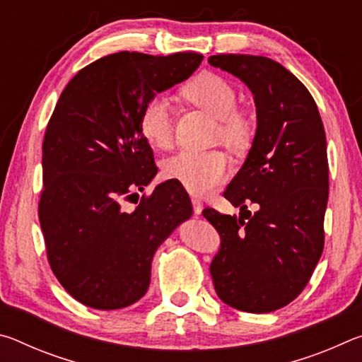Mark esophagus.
Segmentation results:
<instances>
[{"label": "esophagus", "mask_w": 362, "mask_h": 362, "mask_svg": "<svg viewBox=\"0 0 362 362\" xmlns=\"http://www.w3.org/2000/svg\"><path fill=\"white\" fill-rule=\"evenodd\" d=\"M192 204H193L194 216H201V212H203V203H201V199L192 198Z\"/></svg>", "instance_id": "1"}]
</instances>
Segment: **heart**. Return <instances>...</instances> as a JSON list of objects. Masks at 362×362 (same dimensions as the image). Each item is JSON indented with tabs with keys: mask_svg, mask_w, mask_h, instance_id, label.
I'll list each match as a JSON object with an SVG mask.
<instances>
[{
	"mask_svg": "<svg viewBox=\"0 0 362 362\" xmlns=\"http://www.w3.org/2000/svg\"><path fill=\"white\" fill-rule=\"evenodd\" d=\"M185 100L218 119L217 137L231 148H244L252 137V121L238 108V94L230 81L216 73H201L182 89ZM139 127L146 142L159 150L174 144V116L164 95H155L145 103ZM166 179L196 196L217 189L230 175V163L222 151L183 150L163 164Z\"/></svg>",
	"mask_w": 362,
	"mask_h": 362,
	"instance_id": "heart-1",
	"label": "heart"
}]
</instances>
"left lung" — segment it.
Segmentation results:
<instances>
[{"mask_svg": "<svg viewBox=\"0 0 362 362\" xmlns=\"http://www.w3.org/2000/svg\"><path fill=\"white\" fill-rule=\"evenodd\" d=\"M207 62L240 78L257 108L252 146L223 192L241 217L203 211L222 240L211 276L226 305L269 313L300 296L321 259L329 198L326 132L308 89L281 64L247 54H218ZM247 205L257 211L250 214Z\"/></svg>", "mask_w": 362, "mask_h": 362, "instance_id": "1", "label": "left lung"}]
</instances>
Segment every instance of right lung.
I'll use <instances>...</instances> for the list:
<instances>
[{
  "label": "right lung",
  "instance_id": "obj_1",
  "mask_svg": "<svg viewBox=\"0 0 362 362\" xmlns=\"http://www.w3.org/2000/svg\"><path fill=\"white\" fill-rule=\"evenodd\" d=\"M203 56L116 52L66 84L42 142L40 223L47 260L73 298L95 310L136 303L150 286L156 249L192 217L187 192L168 180L126 201L156 175L139 127L151 97L185 81Z\"/></svg>",
  "mask_w": 362,
  "mask_h": 362
}]
</instances>
